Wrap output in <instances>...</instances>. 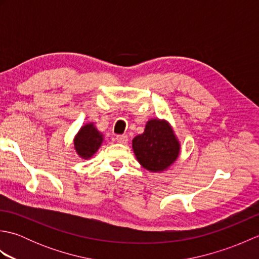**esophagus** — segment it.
Wrapping results in <instances>:
<instances>
[{
  "instance_id": "1",
  "label": "esophagus",
  "mask_w": 259,
  "mask_h": 259,
  "mask_svg": "<svg viewBox=\"0 0 259 259\" xmlns=\"http://www.w3.org/2000/svg\"><path fill=\"white\" fill-rule=\"evenodd\" d=\"M115 139H117V141L120 142V144H126V142H128V137L123 136V135L117 136V137H115Z\"/></svg>"
}]
</instances>
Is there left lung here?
<instances>
[{"mask_svg": "<svg viewBox=\"0 0 259 259\" xmlns=\"http://www.w3.org/2000/svg\"><path fill=\"white\" fill-rule=\"evenodd\" d=\"M133 149L142 167L160 172L177 160L180 144L168 121L151 119L147 122L144 134L134 138Z\"/></svg>", "mask_w": 259, "mask_h": 259, "instance_id": "1", "label": "left lung"}]
</instances>
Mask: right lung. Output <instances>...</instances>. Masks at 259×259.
<instances>
[{
  "instance_id": "obj_1",
  "label": "right lung",
  "mask_w": 259,
  "mask_h": 259,
  "mask_svg": "<svg viewBox=\"0 0 259 259\" xmlns=\"http://www.w3.org/2000/svg\"><path fill=\"white\" fill-rule=\"evenodd\" d=\"M74 149L82 159H90L103 142V135L92 122L81 126L74 137Z\"/></svg>"
}]
</instances>
